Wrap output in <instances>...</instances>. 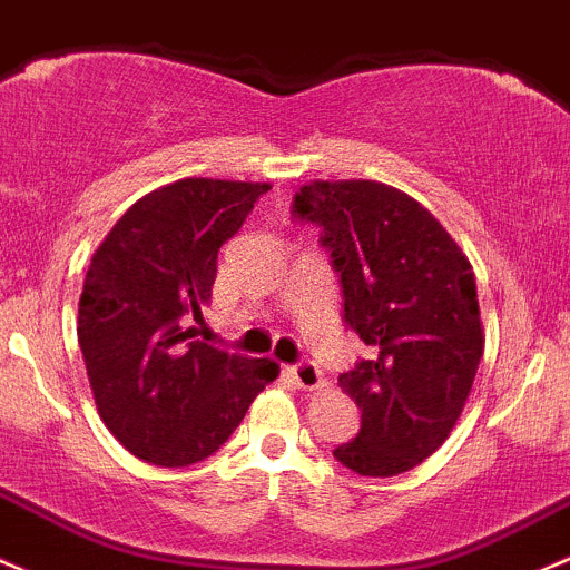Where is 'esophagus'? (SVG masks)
I'll list each match as a JSON object with an SVG mask.
<instances>
[{
  "label": "esophagus",
  "mask_w": 570,
  "mask_h": 570,
  "mask_svg": "<svg viewBox=\"0 0 570 570\" xmlns=\"http://www.w3.org/2000/svg\"><path fill=\"white\" fill-rule=\"evenodd\" d=\"M289 376L301 391H322V387H325V376H322V371L316 368L314 363L292 365Z\"/></svg>",
  "instance_id": "1"
}]
</instances>
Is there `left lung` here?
I'll use <instances>...</instances> for the list:
<instances>
[{"label":"left lung","instance_id":"left-lung-1","mask_svg":"<svg viewBox=\"0 0 570 570\" xmlns=\"http://www.w3.org/2000/svg\"><path fill=\"white\" fill-rule=\"evenodd\" d=\"M295 213L325 229L344 286V320L368 346L338 376L361 431L333 456L393 478L429 459L456 426L483 355L475 273L421 202L376 179H314Z\"/></svg>","mask_w":570,"mask_h":570}]
</instances>
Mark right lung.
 Segmentation results:
<instances>
[{
  "instance_id": "obj_1",
  "label": "right lung",
  "mask_w": 570,
  "mask_h": 570,
  "mask_svg": "<svg viewBox=\"0 0 570 570\" xmlns=\"http://www.w3.org/2000/svg\"><path fill=\"white\" fill-rule=\"evenodd\" d=\"M267 183L185 177L141 196L89 262L79 344L106 429L134 456L188 466L213 456L278 363L215 350L185 331L213 297L218 250Z\"/></svg>"
}]
</instances>
